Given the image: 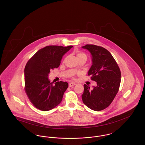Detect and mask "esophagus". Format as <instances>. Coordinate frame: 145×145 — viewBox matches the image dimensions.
I'll return each mask as SVG.
<instances>
[{
    "instance_id": "1",
    "label": "esophagus",
    "mask_w": 145,
    "mask_h": 145,
    "mask_svg": "<svg viewBox=\"0 0 145 145\" xmlns=\"http://www.w3.org/2000/svg\"><path fill=\"white\" fill-rule=\"evenodd\" d=\"M76 85L75 83H70L69 84V87H72V86H74V85Z\"/></svg>"
}]
</instances>
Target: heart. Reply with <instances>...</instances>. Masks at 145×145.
<instances>
[{
    "label": "heart",
    "instance_id": "1",
    "mask_svg": "<svg viewBox=\"0 0 145 145\" xmlns=\"http://www.w3.org/2000/svg\"><path fill=\"white\" fill-rule=\"evenodd\" d=\"M76 57L77 58H79V57H86L87 59V57L86 56V55L84 53H82L81 52H79V51H78L77 52V55H76Z\"/></svg>",
    "mask_w": 145,
    "mask_h": 145
}]
</instances>
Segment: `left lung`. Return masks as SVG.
I'll list each match as a JSON object with an SVG mask.
<instances>
[{"label": "left lung", "instance_id": "left-lung-1", "mask_svg": "<svg viewBox=\"0 0 145 145\" xmlns=\"http://www.w3.org/2000/svg\"><path fill=\"white\" fill-rule=\"evenodd\" d=\"M82 48L91 54L92 65L88 75H91V79L97 83L91 89L84 85L83 102L93 110H102L111 104L118 91L121 71L111 54L105 48L94 44H86Z\"/></svg>", "mask_w": 145, "mask_h": 145}]
</instances>
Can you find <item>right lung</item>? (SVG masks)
<instances>
[{
	"label": "right lung",
	"instance_id": "obj_1",
	"mask_svg": "<svg viewBox=\"0 0 145 145\" xmlns=\"http://www.w3.org/2000/svg\"><path fill=\"white\" fill-rule=\"evenodd\" d=\"M72 47L46 46L39 50L27 63L24 68L25 91L37 109L48 111L62 101L68 83H51L48 76L51 70L60 66L62 56Z\"/></svg>",
	"mask_w": 145,
	"mask_h": 145
}]
</instances>
